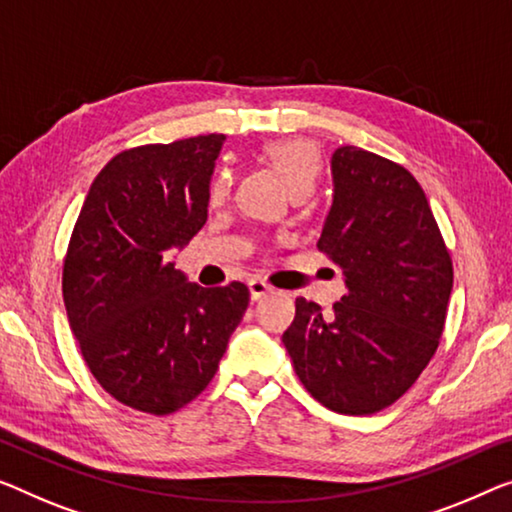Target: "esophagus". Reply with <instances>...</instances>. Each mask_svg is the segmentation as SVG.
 <instances>
[{
	"mask_svg": "<svg viewBox=\"0 0 512 512\" xmlns=\"http://www.w3.org/2000/svg\"><path fill=\"white\" fill-rule=\"evenodd\" d=\"M248 289H250V299H253V301L262 299V296L273 292V287L269 285V282H264V280H259V278L250 280V282H248Z\"/></svg>",
	"mask_w": 512,
	"mask_h": 512,
	"instance_id": "1",
	"label": "esophagus"
}]
</instances>
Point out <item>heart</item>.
Masks as SVG:
<instances>
[{
	"instance_id": "heart-1",
	"label": "heart",
	"mask_w": 512,
	"mask_h": 512,
	"mask_svg": "<svg viewBox=\"0 0 512 512\" xmlns=\"http://www.w3.org/2000/svg\"><path fill=\"white\" fill-rule=\"evenodd\" d=\"M266 158L276 165V170L282 174V179L289 186L292 193H310L315 188L319 170V151L312 142L301 140V137H289V140L271 142L266 147ZM232 188V174L230 170H220L211 181V202L220 204L227 200Z\"/></svg>"
}]
</instances>
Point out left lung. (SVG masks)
<instances>
[{
	"label": "left lung",
	"mask_w": 512,
	"mask_h": 512,
	"mask_svg": "<svg viewBox=\"0 0 512 512\" xmlns=\"http://www.w3.org/2000/svg\"><path fill=\"white\" fill-rule=\"evenodd\" d=\"M331 172L333 204L317 248L345 273L347 294L331 315L296 299L282 342L312 398L365 416L400 400L437 352L453 262L409 170L347 144L335 149Z\"/></svg>",
	"instance_id": "obj_1"
}]
</instances>
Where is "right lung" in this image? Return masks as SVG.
Returning a JSON list of instances; mask_svg holds the SVG:
<instances>
[{
	"label": "right lung",
	"mask_w": 512,
	"mask_h": 512,
	"mask_svg": "<svg viewBox=\"0 0 512 512\" xmlns=\"http://www.w3.org/2000/svg\"><path fill=\"white\" fill-rule=\"evenodd\" d=\"M225 135L144 144L91 183L68 241L64 305L82 358L114 400L165 416L209 386L248 308L243 282L200 287L172 262L207 223Z\"/></svg>",
	"instance_id": "right-lung-1"
}]
</instances>
